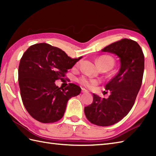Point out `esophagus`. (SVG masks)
<instances>
[{"mask_svg":"<svg viewBox=\"0 0 156 156\" xmlns=\"http://www.w3.org/2000/svg\"><path fill=\"white\" fill-rule=\"evenodd\" d=\"M82 92H83V93H88V92H88V90H87V89H85L84 88H82Z\"/></svg>","mask_w":156,"mask_h":156,"instance_id":"1","label":"esophagus"}]
</instances>
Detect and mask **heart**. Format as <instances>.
<instances>
[{
	"mask_svg": "<svg viewBox=\"0 0 156 156\" xmlns=\"http://www.w3.org/2000/svg\"><path fill=\"white\" fill-rule=\"evenodd\" d=\"M97 63L101 68L106 67L109 69H111L115 64V60L110 55H102L99 57L97 59ZM79 82L82 84L86 87L92 88L98 83V81L95 79H92L87 77H82L79 79Z\"/></svg>",
	"mask_w": 156,
	"mask_h": 156,
	"instance_id": "b5f03b06",
	"label": "heart"
}]
</instances>
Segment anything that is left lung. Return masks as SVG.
<instances>
[{
    "instance_id": "left-lung-1",
    "label": "left lung",
    "mask_w": 156,
    "mask_h": 156,
    "mask_svg": "<svg viewBox=\"0 0 156 156\" xmlns=\"http://www.w3.org/2000/svg\"><path fill=\"white\" fill-rule=\"evenodd\" d=\"M101 51L117 55L120 69L105 86L106 90L111 91L108 98L93 94V102L84 108V112L92 123L105 127L120 121L133 107L143 80L144 55L140 45L128 39L115 42Z\"/></svg>"
}]
</instances>
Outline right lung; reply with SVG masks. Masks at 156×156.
<instances>
[{"instance_id": "obj_1", "label": "right lung", "mask_w": 156, "mask_h": 156, "mask_svg": "<svg viewBox=\"0 0 156 156\" xmlns=\"http://www.w3.org/2000/svg\"><path fill=\"white\" fill-rule=\"evenodd\" d=\"M82 57L72 59L61 49L41 43L30 46L23 55L19 66V84L23 103L36 120L48 123L62 118L69 98L81 88L69 84L59 88L55 81Z\"/></svg>"}]
</instances>
